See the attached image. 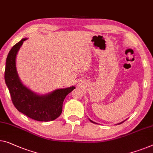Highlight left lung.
Returning a JSON list of instances; mask_svg holds the SVG:
<instances>
[{
  "instance_id": "left-lung-1",
  "label": "left lung",
  "mask_w": 153,
  "mask_h": 153,
  "mask_svg": "<svg viewBox=\"0 0 153 153\" xmlns=\"http://www.w3.org/2000/svg\"><path fill=\"white\" fill-rule=\"evenodd\" d=\"M90 121H91V122H92V123H95V122H94V121H92V120H90ZM123 122V121H122V122H121V123H119V124H121V123H122Z\"/></svg>"
}]
</instances>
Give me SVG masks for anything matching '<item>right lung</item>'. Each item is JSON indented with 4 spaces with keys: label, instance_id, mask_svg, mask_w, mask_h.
<instances>
[{
    "label": "right lung",
    "instance_id": "obj_1",
    "mask_svg": "<svg viewBox=\"0 0 153 153\" xmlns=\"http://www.w3.org/2000/svg\"><path fill=\"white\" fill-rule=\"evenodd\" d=\"M23 39L13 46L6 59L5 80L12 103L19 112L39 121H53L60 116L66 96L75 87L58 89L45 95H39L26 88L20 80L16 68V57Z\"/></svg>",
    "mask_w": 153,
    "mask_h": 153
}]
</instances>
